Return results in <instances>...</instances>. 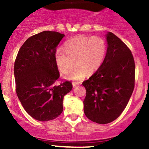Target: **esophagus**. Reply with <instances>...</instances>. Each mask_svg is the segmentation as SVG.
Returning <instances> with one entry per match:
<instances>
[{
    "mask_svg": "<svg viewBox=\"0 0 149 149\" xmlns=\"http://www.w3.org/2000/svg\"><path fill=\"white\" fill-rule=\"evenodd\" d=\"M79 84H80V83H78V82H73V83H72L73 87H76V85H78Z\"/></svg>",
    "mask_w": 149,
    "mask_h": 149,
    "instance_id": "obj_1",
    "label": "esophagus"
}]
</instances>
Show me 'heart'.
<instances>
[{"instance_id": "heart-1", "label": "heart", "mask_w": 149, "mask_h": 149, "mask_svg": "<svg viewBox=\"0 0 149 149\" xmlns=\"http://www.w3.org/2000/svg\"><path fill=\"white\" fill-rule=\"evenodd\" d=\"M64 49L59 47L54 54V61L61 73H66L65 78L82 80L89 73L100 67L107 52L106 40L101 37L76 36L66 40Z\"/></svg>"}]
</instances>
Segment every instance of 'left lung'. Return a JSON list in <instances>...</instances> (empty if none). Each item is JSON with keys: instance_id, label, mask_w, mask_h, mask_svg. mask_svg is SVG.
Wrapping results in <instances>:
<instances>
[{"instance_id": "obj_1", "label": "left lung", "mask_w": 149, "mask_h": 149, "mask_svg": "<svg viewBox=\"0 0 149 149\" xmlns=\"http://www.w3.org/2000/svg\"><path fill=\"white\" fill-rule=\"evenodd\" d=\"M105 59L83 85L86 90L84 113L99 124L115 120L122 113L134 88L135 64L130 49L111 32L107 34Z\"/></svg>"}]
</instances>
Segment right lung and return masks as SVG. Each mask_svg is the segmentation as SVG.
I'll use <instances>...</instances> for the list:
<instances>
[{"mask_svg": "<svg viewBox=\"0 0 149 149\" xmlns=\"http://www.w3.org/2000/svg\"><path fill=\"white\" fill-rule=\"evenodd\" d=\"M64 35L45 31L29 38L19 50L15 61L16 92L29 115L48 121L63 111V99L72 90L70 81L56 85L59 72L54 61L56 48Z\"/></svg>", "mask_w": 149, "mask_h": 149, "instance_id": "obj_1", "label": "right lung"}]
</instances>
